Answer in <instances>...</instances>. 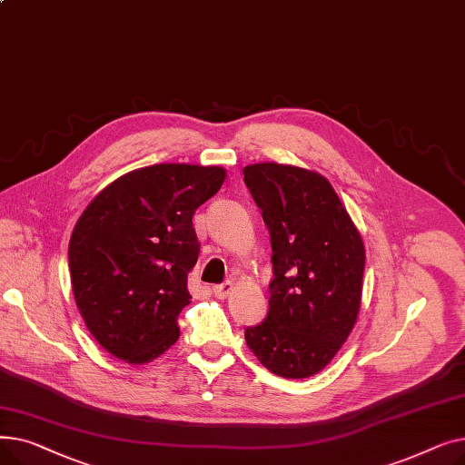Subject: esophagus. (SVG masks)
<instances>
[{"label":"esophagus","instance_id":"esophagus-1","mask_svg":"<svg viewBox=\"0 0 465 465\" xmlns=\"http://www.w3.org/2000/svg\"><path fill=\"white\" fill-rule=\"evenodd\" d=\"M232 290H233V282H232V281H226V282H223V284L213 286V292H214V296H216L218 300L228 298Z\"/></svg>","mask_w":465,"mask_h":465}]
</instances>
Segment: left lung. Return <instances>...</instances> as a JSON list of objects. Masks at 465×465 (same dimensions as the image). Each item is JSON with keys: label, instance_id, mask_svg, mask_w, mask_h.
Wrapping results in <instances>:
<instances>
[{"label": "left lung", "instance_id": "obj_1", "mask_svg": "<svg viewBox=\"0 0 465 465\" xmlns=\"http://www.w3.org/2000/svg\"><path fill=\"white\" fill-rule=\"evenodd\" d=\"M242 175L270 228L275 275L270 312L245 330L247 345L272 373L307 379L333 360L358 321L363 241L316 171L262 162Z\"/></svg>", "mask_w": 465, "mask_h": 465}]
</instances>
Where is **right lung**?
Here are the masks:
<instances>
[{
	"instance_id": "obj_1",
	"label": "right lung",
	"mask_w": 465,
	"mask_h": 465,
	"mask_svg": "<svg viewBox=\"0 0 465 465\" xmlns=\"http://www.w3.org/2000/svg\"><path fill=\"white\" fill-rule=\"evenodd\" d=\"M224 179L220 165H146L107 184L83 211L69 239L73 296L114 358L141 365L175 345L200 254L192 216Z\"/></svg>"
}]
</instances>
